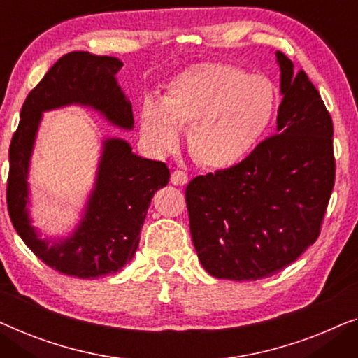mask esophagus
Instances as JSON below:
<instances>
[{
	"instance_id": "esophagus-1",
	"label": "esophagus",
	"mask_w": 358,
	"mask_h": 358,
	"mask_svg": "<svg viewBox=\"0 0 358 358\" xmlns=\"http://www.w3.org/2000/svg\"><path fill=\"white\" fill-rule=\"evenodd\" d=\"M170 183L175 186H183L188 183V175H186L185 172H181V170H173L172 177H170Z\"/></svg>"
}]
</instances>
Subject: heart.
Masks as SVG:
<instances>
[{"mask_svg": "<svg viewBox=\"0 0 358 358\" xmlns=\"http://www.w3.org/2000/svg\"><path fill=\"white\" fill-rule=\"evenodd\" d=\"M274 108L275 89L268 78L227 63H199L170 80L159 103H141V138L150 152L165 155L178 148V129H188L191 157L222 170L256 148Z\"/></svg>", "mask_w": 358, "mask_h": 358, "instance_id": "b5f03b06", "label": "heart"}]
</instances>
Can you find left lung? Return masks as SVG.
<instances>
[{
	"instance_id": "8db88e82",
	"label": "left lung",
	"mask_w": 358,
	"mask_h": 358,
	"mask_svg": "<svg viewBox=\"0 0 358 358\" xmlns=\"http://www.w3.org/2000/svg\"><path fill=\"white\" fill-rule=\"evenodd\" d=\"M282 102L278 134L234 167L186 186L193 245L217 279L259 280L318 238L336 177L332 120L303 69L275 52Z\"/></svg>"
}]
</instances>
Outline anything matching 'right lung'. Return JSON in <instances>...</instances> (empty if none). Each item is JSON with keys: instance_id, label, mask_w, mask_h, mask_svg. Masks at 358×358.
Listing matches in <instances>:
<instances>
[{"instance_id": "right-lung-1", "label": "right lung", "mask_w": 358, "mask_h": 358, "mask_svg": "<svg viewBox=\"0 0 358 358\" xmlns=\"http://www.w3.org/2000/svg\"><path fill=\"white\" fill-rule=\"evenodd\" d=\"M122 66L113 57L89 52L64 55L30 90L9 145L6 199L14 229L45 264L79 279L118 273L133 259L150 199L169 183L170 170L164 162L136 155L124 139H105L83 219L71 235L50 245L52 238H40L30 224V155L42 113L66 105L90 107L115 127L133 129L131 103L115 78Z\"/></svg>"}]
</instances>
